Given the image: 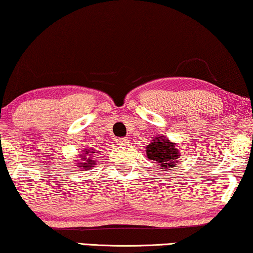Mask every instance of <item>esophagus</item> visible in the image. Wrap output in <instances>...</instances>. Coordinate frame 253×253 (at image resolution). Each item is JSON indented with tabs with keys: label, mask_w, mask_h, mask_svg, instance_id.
Here are the masks:
<instances>
[{
	"label": "esophagus",
	"mask_w": 253,
	"mask_h": 253,
	"mask_svg": "<svg viewBox=\"0 0 253 253\" xmlns=\"http://www.w3.org/2000/svg\"><path fill=\"white\" fill-rule=\"evenodd\" d=\"M129 143L128 139H117V145L120 146H127Z\"/></svg>",
	"instance_id": "obj_1"
}]
</instances>
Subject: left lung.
<instances>
[{
    "instance_id": "left-lung-1",
    "label": "left lung",
    "mask_w": 253,
    "mask_h": 253,
    "mask_svg": "<svg viewBox=\"0 0 253 253\" xmlns=\"http://www.w3.org/2000/svg\"><path fill=\"white\" fill-rule=\"evenodd\" d=\"M177 143L169 141L165 136L156 135L152 142L146 147L147 158L160 166V169H166L176 167L181 154L177 149Z\"/></svg>"
}]
</instances>
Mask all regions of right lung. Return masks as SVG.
Masks as SVG:
<instances>
[{
  "mask_svg": "<svg viewBox=\"0 0 253 253\" xmlns=\"http://www.w3.org/2000/svg\"><path fill=\"white\" fill-rule=\"evenodd\" d=\"M94 150H91V149H85V152L83 153L82 155H79V164H78V167L81 168H84V169H92L95 166L97 162L93 160V156L94 155Z\"/></svg>",
  "mask_w": 253,
  "mask_h": 253,
  "instance_id": "obj_1",
  "label": "right lung"
}]
</instances>
